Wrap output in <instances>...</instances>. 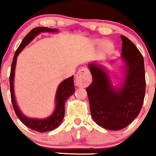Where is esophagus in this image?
Segmentation results:
<instances>
[{
    "instance_id": "1",
    "label": "esophagus",
    "mask_w": 156,
    "mask_h": 156,
    "mask_svg": "<svg viewBox=\"0 0 156 156\" xmlns=\"http://www.w3.org/2000/svg\"><path fill=\"white\" fill-rule=\"evenodd\" d=\"M91 82H92V76L90 71L87 68L84 67L79 70L75 80V84L76 86L83 88L86 87L90 84Z\"/></svg>"
}]
</instances>
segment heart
I'll return each mask as SVG.
<instances>
[{"label": "heart", "instance_id": "b5f03b06", "mask_svg": "<svg viewBox=\"0 0 156 156\" xmlns=\"http://www.w3.org/2000/svg\"><path fill=\"white\" fill-rule=\"evenodd\" d=\"M112 48V45L109 42H105L104 44H103V50H104L105 52L110 51Z\"/></svg>", "mask_w": 156, "mask_h": 156}]
</instances>
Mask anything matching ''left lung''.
I'll return each instance as SVG.
<instances>
[{
	"mask_svg": "<svg viewBox=\"0 0 156 156\" xmlns=\"http://www.w3.org/2000/svg\"><path fill=\"white\" fill-rule=\"evenodd\" d=\"M121 38V55L127 66L123 87L114 89L105 71L91 64L92 83L86 88L92 118L100 127L111 130H121L132 123L140 114L146 93L143 55L127 37Z\"/></svg>",
	"mask_w": 156,
	"mask_h": 156,
	"instance_id": "left-lung-1",
	"label": "left lung"
}]
</instances>
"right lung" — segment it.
<instances>
[{
  "label": "right lung",
  "instance_id": "obj_1",
  "mask_svg": "<svg viewBox=\"0 0 156 156\" xmlns=\"http://www.w3.org/2000/svg\"><path fill=\"white\" fill-rule=\"evenodd\" d=\"M41 32H56V29L38 26V27L32 29L26 35L25 38H23L22 42L18 47V48L16 49L14 57H13L10 74V88L12 104H13V109H14L15 113H16L18 118L20 120L21 122L24 125H26L29 128L38 131V132L42 133L55 130L61 124V121H63L64 117V112H65V106L64 105H65L66 100L74 93L75 89L74 85H73V76L64 80L59 85L56 94V108H55V110L54 113L52 114V115H51L49 118H46V119L38 120L28 118L26 116H24L20 111L19 108L16 103L14 91H13V79H14V70L15 67H16V58H17L18 55L20 53L21 51L26 47V45H27L37 35H38Z\"/></svg>",
  "mask_w": 156,
  "mask_h": 156
}]
</instances>
